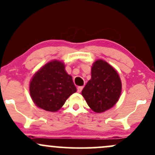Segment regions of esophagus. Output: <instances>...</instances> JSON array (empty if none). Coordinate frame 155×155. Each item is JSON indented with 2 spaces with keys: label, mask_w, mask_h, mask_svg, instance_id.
<instances>
[{
  "label": "esophagus",
  "mask_w": 155,
  "mask_h": 155,
  "mask_svg": "<svg viewBox=\"0 0 155 155\" xmlns=\"http://www.w3.org/2000/svg\"><path fill=\"white\" fill-rule=\"evenodd\" d=\"M83 90V87L82 86H80V87H77V92H81V90Z\"/></svg>",
  "instance_id": "1"
}]
</instances>
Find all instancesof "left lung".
Returning a JSON list of instances; mask_svg holds the SVG:
<instances>
[{
  "instance_id": "left-lung-1",
  "label": "left lung",
  "mask_w": 155,
  "mask_h": 155,
  "mask_svg": "<svg viewBox=\"0 0 155 155\" xmlns=\"http://www.w3.org/2000/svg\"><path fill=\"white\" fill-rule=\"evenodd\" d=\"M122 91L119 74L108 63L98 60L91 70V79L84 87L81 94L92 111L101 113L113 107Z\"/></svg>"
}]
</instances>
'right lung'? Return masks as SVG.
Returning <instances> with one entry per match:
<instances>
[{
    "mask_svg": "<svg viewBox=\"0 0 155 155\" xmlns=\"http://www.w3.org/2000/svg\"><path fill=\"white\" fill-rule=\"evenodd\" d=\"M76 92L72 77L62 62L54 60L35 74L30 84V93L35 104L48 111H57L68 97Z\"/></svg>",
    "mask_w": 155,
    "mask_h": 155,
    "instance_id": "1",
    "label": "right lung"
}]
</instances>
